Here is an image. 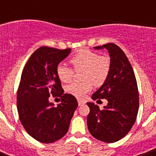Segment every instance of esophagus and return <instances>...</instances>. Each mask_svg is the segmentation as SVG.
I'll return each mask as SVG.
<instances>
[{
	"mask_svg": "<svg viewBox=\"0 0 156 156\" xmlns=\"http://www.w3.org/2000/svg\"><path fill=\"white\" fill-rule=\"evenodd\" d=\"M78 106H83V104H86L85 101H84V100H78Z\"/></svg>",
	"mask_w": 156,
	"mask_h": 156,
	"instance_id": "34e87169",
	"label": "esophagus"
}]
</instances>
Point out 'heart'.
Returning a JSON list of instances; mask_svg holds the SVG:
<instances>
[{"mask_svg": "<svg viewBox=\"0 0 156 156\" xmlns=\"http://www.w3.org/2000/svg\"><path fill=\"white\" fill-rule=\"evenodd\" d=\"M71 64L75 70H83V83H72L66 86V92L78 98H82L95 86H100L106 81L110 72L111 62L107 56L90 50H82L71 58ZM56 73L63 83L70 82L73 75V69L66 63H60L56 67Z\"/></svg>", "mask_w": 156, "mask_h": 156, "instance_id": "obj_1", "label": "heart"}]
</instances>
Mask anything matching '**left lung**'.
Listing matches in <instances>:
<instances>
[{
	"label": "left lung",
	"instance_id": "1",
	"mask_svg": "<svg viewBox=\"0 0 156 156\" xmlns=\"http://www.w3.org/2000/svg\"><path fill=\"white\" fill-rule=\"evenodd\" d=\"M107 49L111 69L106 81L91 96L93 100L106 99L108 104L100 110L92 102L87 122L90 134L104 143H115L129 133L138 115L139 99L135 75L127 56L113 43L94 47Z\"/></svg>",
	"mask_w": 156,
	"mask_h": 156
}]
</instances>
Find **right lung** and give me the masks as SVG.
I'll return each mask as SVG.
<instances>
[{"mask_svg":"<svg viewBox=\"0 0 156 156\" xmlns=\"http://www.w3.org/2000/svg\"><path fill=\"white\" fill-rule=\"evenodd\" d=\"M71 49L40 47L30 56L23 69L17 108L22 125L28 134L40 143H52L68 132L78 101L70 94H63L56 67ZM61 96L56 106L49 96Z\"/></svg>","mask_w":156,"mask_h":156,"instance_id":"right-lung-1","label":"right lung"}]
</instances>
